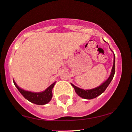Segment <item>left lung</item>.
I'll return each mask as SVG.
<instances>
[{"mask_svg": "<svg viewBox=\"0 0 132 132\" xmlns=\"http://www.w3.org/2000/svg\"><path fill=\"white\" fill-rule=\"evenodd\" d=\"M115 54H114V61H113V65L112 69H111V73L110 77L108 78V79H107L105 82H104L102 85H100V86L97 87L96 88H94L92 89H81V88H78L77 86H75V85L71 84L72 86H73V88H75V92L76 93L78 94V96L81 97L82 98H85V99H88L90 100L93 99V98H95L96 97L98 96L99 95H100L101 93H103L105 91V89H106V88L108 87V85H110L111 80L113 78L114 75H115Z\"/></svg>", "mask_w": 132, "mask_h": 132, "instance_id": "obj_1", "label": "left lung"}]
</instances>
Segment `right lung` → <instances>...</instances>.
Wrapping results in <instances>:
<instances>
[{"label":"right lung","instance_id":"1","mask_svg":"<svg viewBox=\"0 0 132 132\" xmlns=\"http://www.w3.org/2000/svg\"><path fill=\"white\" fill-rule=\"evenodd\" d=\"M14 85L16 86L19 92L21 93V95H22L26 100L29 101L30 102L36 104V105H45L49 103L51 100L52 96H53V93H52V89L54 87L55 82L52 84L51 85L47 88L44 92L40 93H32L31 92H27L24 89H21L19 87L16 85L15 81H13Z\"/></svg>","mask_w":132,"mask_h":132}]
</instances>
